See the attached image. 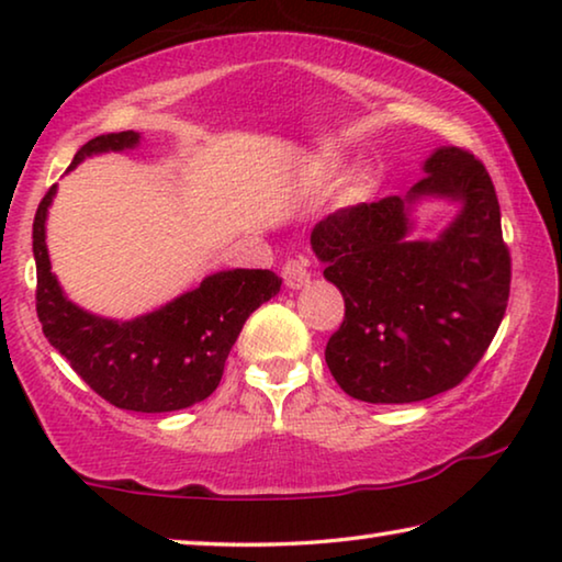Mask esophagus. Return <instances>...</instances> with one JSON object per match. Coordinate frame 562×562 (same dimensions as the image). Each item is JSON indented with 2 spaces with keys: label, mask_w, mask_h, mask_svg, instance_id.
<instances>
[{
  "label": "esophagus",
  "mask_w": 562,
  "mask_h": 562,
  "mask_svg": "<svg viewBox=\"0 0 562 562\" xmlns=\"http://www.w3.org/2000/svg\"><path fill=\"white\" fill-rule=\"evenodd\" d=\"M283 283H286L289 289H304L306 283L311 281V273H308V266L306 261H289L286 266H283Z\"/></svg>",
  "instance_id": "34e87169"
}]
</instances>
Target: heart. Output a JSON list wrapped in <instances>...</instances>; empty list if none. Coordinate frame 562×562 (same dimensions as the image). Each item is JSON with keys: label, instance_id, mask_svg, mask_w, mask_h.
Returning a JSON list of instances; mask_svg holds the SVG:
<instances>
[{"label": "heart", "instance_id": "heart-1", "mask_svg": "<svg viewBox=\"0 0 562 562\" xmlns=\"http://www.w3.org/2000/svg\"><path fill=\"white\" fill-rule=\"evenodd\" d=\"M353 193H357V195H364L367 193V180L364 178L353 180Z\"/></svg>", "mask_w": 562, "mask_h": 562}]
</instances>
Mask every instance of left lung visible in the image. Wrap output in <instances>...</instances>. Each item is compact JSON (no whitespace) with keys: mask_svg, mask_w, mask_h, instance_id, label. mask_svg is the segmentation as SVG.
Masks as SVG:
<instances>
[{"mask_svg":"<svg viewBox=\"0 0 562 562\" xmlns=\"http://www.w3.org/2000/svg\"><path fill=\"white\" fill-rule=\"evenodd\" d=\"M407 195L361 203L318 221L311 248L347 314L326 344L336 384L369 404H409L470 374L505 316L510 254L485 166L439 145ZM442 200L453 221L414 239L416 209Z\"/></svg>","mask_w":562,"mask_h":562,"instance_id":"8db88e82","label":"left lung"}]
</instances>
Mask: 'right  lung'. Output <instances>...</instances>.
Wrapping results in <instances>:
<instances>
[{"mask_svg": "<svg viewBox=\"0 0 562 562\" xmlns=\"http://www.w3.org/2000/svg\"><path fill=\"white\" fill-rule=\"evenodd\" d=\"M143 143L135 131L100 135L77 150L82 160L102 153H127ZM57 195L52 186L32 226L37 263V316L47 341L102 400L131 412H176L211 396L246 318L281 291L273 271H215L168 304L135 318H110L77 306L52 273L47 213Z\"/></svg>", "mask_w": 562, "mask_h": 562, "instance_id": "right-lung-1", "label": "right lung"}]
</instances>
